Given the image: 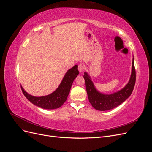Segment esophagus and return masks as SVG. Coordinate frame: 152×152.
<instances>
[{"label":"esophagus","mask_w":152,"mask_h":152,"mask_svg":"<svg viewBox=\"0 0 152 152\" xmlns=\"http://www.w3.org/2000/svg\"><path fill=\"white\" fill-rule=\"evenodd\" d=\"M78 70H79L80 73L83 72L85 70V65L84 64H82V63L80 64L79 66H78Z\"/></svg>","instance_id":"esophagus-1"}]
</instances>
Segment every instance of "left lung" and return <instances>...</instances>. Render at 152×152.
Instances as JSON below:
<instances>
[{
    "instance_id": "left-lung-1",
    "label": "left lung",
    "mask_w": 152,
    "mask_h": 152,
    "mask_svg": "<svg viewBox=\"0 0 152 152\" xmlns=\"http://www.w3.org/2000/svg\"><path fill=\"white\" fill-rule=\"evenodd\" d=\"M84 78L89 101L94 108L99 111H106L116 108L129 97L134 89L136 82L134 58L132 59V72L129 80L124 88L116 93L110 94L101 93L96 89L91 77L87 72H84Z\"/></svg>"
}]
</instances>
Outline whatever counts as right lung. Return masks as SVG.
<instances>
[{
    "label": "right lung",
    "instance_id": "add662e5",
    "mask_svg": "<svg viewBox=\"0 0 152 152\" xmlns=\"http://www.w3.org/2000/svg\"><path fill=\"white\" fill-rule=\"evenodd\" d=\"M79 73L77 65H75L70 68L65 73L58 88L53 93L47 96L35 97L27 93L22 86H21V88L23 93L27 99H28L34 104L47 110L58 108L66 102L73 82L79 75Z\"/></svg>",
    "mask_w": 152,
    "mask_h": 152
}]
</instances>
